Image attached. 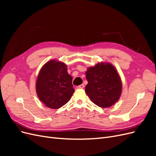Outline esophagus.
Wrapping results in <instances>:
<instances>
[{"label":"esophagus","instance_id":"esophagus-1","mask_svg":"<svg viewBox=\"0 0 156 156\" xmlns=\"http://www.w3.org/2000/svg\"><path fill=\"white\" fill-rule=\"evenodd\" d=\"M84 85L83 84H80V85L77 86L76 88H84Z\"/></svg>","mask_w":156,"mask_h":156}]
</instances>
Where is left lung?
Returning <instances> with one entry per match:
<instances>
[{"label":"left lung","instance_id":"8db88e82","mask_svg":"<svg viewBox=\"0 0 156 156\" xmlns=\"http://www.w3.org/2000/svg\"><path fill=\"white\" fill-rule=\"evenodd\" d=\"M88 84L85 92L91 101L100 107L112 106L119 100L122 81L117 71L109 63H98L86 72Z\"/></svg>","mask_w":156,"mask_h":156}]
</instances>
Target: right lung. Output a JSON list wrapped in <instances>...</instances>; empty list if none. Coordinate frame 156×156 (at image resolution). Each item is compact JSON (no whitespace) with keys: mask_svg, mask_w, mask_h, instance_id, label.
<instances>
[{"mask_svg":"<svg viewBox=\"0 0 156 156\" xmlns=\"http://www.w3.org/2000/svg\"><path fill=\"white\" fill-rule=\"evenodd\" d=\"M72 77L64 63L52 60L44 65L37 78L36 89L40 100L51 108H59L72 98L75 91Z\"/></svg>","mask_w":156,"mask_h":156,"instance_id":"right-lung-1","label":"right lung"}]
</instances>
